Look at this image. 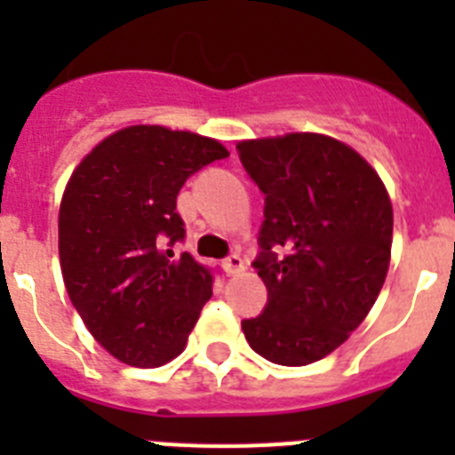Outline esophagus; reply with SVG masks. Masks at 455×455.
Wrapping results in <instances>:
<instances>
[{
  "label": "esophagus",
  "instance_id": "34e87169",
  "mask_svg": "<svg viewBox=\"0 0 455 455\" xmlns=\"http://www.w3.org/2000/svg\"><path fill=\"white\" fill-rule=\"evenodd\" d=\"M223 268H225V273H228V275H239L241 271H246V262H243L239 255H230L223 262Z\"/></svg>",
  "mask_w": 455,
  "mask_h": 455
}]
</instances>
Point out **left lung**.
Segmentation results:
<instances>
[{"instance_id":"left-lung-1","label":"left lung","mask_w":455,"mask_h":455,"mask_svg":"<svg viewBox=\"0 0 455 455\" xmlns=\"http://www.w3.org/2000/svg\"><path fill=\"white\" fill-rule=\"evenodd\" d=\"M236 150L267 196L255 268L268 303L241 331L268 363L305 367L339 348L376 303L392 257V200L371 164L332 136L289 132Z\"/></svg>"}]
</instances>
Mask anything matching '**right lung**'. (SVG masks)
<instances>
[{"label":"right lung","mask_w":455,"mask_h":455,"mask_svg":"<svg viewBox=\"0 0 455 455\" xmlns=\"http://www.w3.org/2000/svg\"><path fill=\"white\" fill-rule=\"evenodd\" d=\"M209 136L130 124L72 171L59 207V259L72 305L95 341L130 367H162L184 351L212 273L188 252L178 193L228 156Z\"/></svg>","instance_id":"right-lung-1"}]
</instances>
